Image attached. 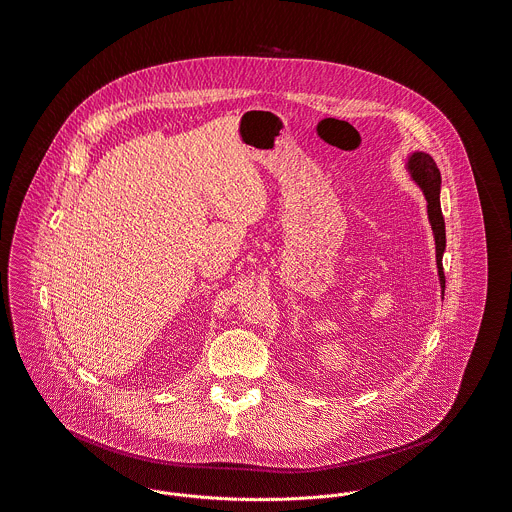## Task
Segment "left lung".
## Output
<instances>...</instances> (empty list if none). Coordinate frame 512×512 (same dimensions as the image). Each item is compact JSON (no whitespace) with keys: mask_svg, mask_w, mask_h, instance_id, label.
Returning <instances> with one entry per match:
<instances>
[{"mask_svg":"<svg viewBox=\"0 0 512 512\" xmlns=\"http://www.w3.org/2000/svg\"><path fill=\"white\" fill-rule=\"evenodd\" d=\"M409 178L421 188L427 200V217L433 229L435 252H437V273L441 281V297L444 299L443 254L446 248V231H444L443 209H441V172L433 157L425 151L409 153L406 161Z\"/></svg>","mask_w":512,"mask_h":512,"instance_id":"obj_1","label":"left lung"}]
</instances>
